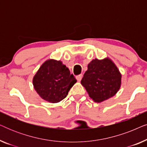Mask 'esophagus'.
<instances>
[{
  "label": "esophagus",
  "mask_w": 147,
  "mask_h": 147,
  "mask_svg": "<svg viewBox=\"0 0 147 147\" xmlns=\"http://www.w3.org/2000/svg\"><path fill=\"white\" fill-rule=\"evenodd\" d=\"M82 78V74H80V75L76 76V79H77V80H78V82L81 81Z\"/></svg>",
  "instance_id": "34e87169"
}]
</instances>
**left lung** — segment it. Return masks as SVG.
<instances>
[{"label":"left lung","instance_id":"8db88e82","mask_svg":"<svg viewBox=\"0 0 147 147\" xmlns=\"http://www.w3.org/2000/svg\"><path fill=\"white\" fill-rule=\"evenodd\" d=\"M122 83V74L110 58L92 60L81 80L90 98L102 102L117 93Z\"/></svg>","mask_w":147,"mask_h":147}]
</instances>
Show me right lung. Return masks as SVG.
<instances>
[{"instance_id": "add662e5", "label": "right lung", "mask_w": 147, "mask_h": 147, "mask_svg": "<svg viewBox=\"0 0 147 147\" xmlns=\"http://www.w3.org/2000/svg\"><path fill=\"white\" fill-rule=\"evenodd\" d=\"M77 82L62 61L50 59L41 65L33 79V87L40 97L50 103L63 100Z\"/></svg>"}]
</instances>
